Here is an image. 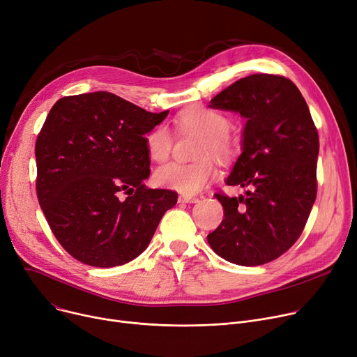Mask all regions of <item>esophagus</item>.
I'll use <instances>...</instances> for the list:
<instances>
[{
    "instance_id": "1",
    "label": "esophagus",
    "mask_w": 357,
    "mask_h": 357,
    "mask_svg": "<svg viewBox=\"0 0 357 357\" xmlns=\"http://www.w3.org/2000/svg\"><path fill=\"white\" fill-rule=\"evenodd\" d=\"M199 202V199L196 196H190V195H180L178 196V203H196Z\"/></svg>"
}]
</instances>
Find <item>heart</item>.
Returning <instances> with one entry per match:
<instances>
[{"mask_svg": "<svg viewBox=\"0 0 357 357\" xmlns=\"http://www.w3.org/2000/svg\"><path fill=\"white\" fill-rule=\"evenodd\" d=\"M177 123L181 128L204 135L202 155L213 154L225 158L232 154V141L227 135L230 122L225 115L206 108H190L177 116ZM145 145L150 158L155 162H162L172 153L173 138L170 131L160 125L146 135ZM216 174L218 169L211 160L190 164L169 162L155 170L154 181L162 188L192 196L211 184Z\"/></svg>", "mask_w": 357, "mask_h": 357, "instance_id": "1", "label": "heart"}]
</instances>
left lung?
<instances>
[{
  "label": "left lung",
  "mask_w": 357,
  "mask_h": 357,
  "mask_svg": "<svg viewBox=\"0 0 357 357\" xmlns=\"http://www.w3.org/2000/svg\"><path fill=\"white\" fill-rule=\"evenodd\" d=\"M208 107L246 119L242 153L226 178L245 196L215 195L225 219L207 242L223 259L257 266L296 243L317 195L319 134L307 102L289 79L257 73L236 80Z\"/></svg>",
  "instance_id": "1"
}]
</instances>
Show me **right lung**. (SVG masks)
I'll list each match as a JSON object with an SVG mask.
<instances>
[{
    "label": "right lung",
    "instance_id": "right-lung-1",
    "mask_svg": "<svg viewBox=\"0 0 357 357\" xmlns=\"http://www.w3.org/2000/svg\"><path fill=\"white\" fill-rule=\"evenodd\" d=\"M167 115L103 91L53 105L36 141V188L52 232L75 259L99 268L135 259L177 203L176 192L144 184L145 135Z\"/></svg>",
    "mask_w": 357,
    "mask_h": 357
}]
</instances>
